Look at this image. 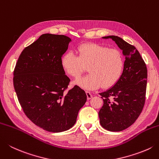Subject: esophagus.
I'll use <instances>...</instances> for the list:
<instances>
[{"label": "esophagus", "mask_w": 159, "mask_h": 159, "mask_svg": "<svg viewBox=\"0 0 159 159\" xmlns=\"http://www.w3.org/2000/svg\"><path fill=\"white\" fill-rule=\"evenodd\" d=\"M86 95H87V98H88V100H89L92 98V94L90 93L89 92H86Z\"/></svg>", "instance_id": "esophagus-1"}]
</instances>
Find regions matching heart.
I'll list each match as a JSON object with an SVG mask.
<instances>
[{
	"instance_id": "heart-1",
	"label": "heart",
	"mask_w": 159,
	"mask_h": 159,
	"mask_svg": "<svg viewBox=\"0 0 159 159\" xmlns=\"http://www.w3.org/2000/svg\"><path fill=\"white\" fill-rule=\"evenodd\" d=\"M79 56L68 52L63 55L61 64L64 70L74 79H79L89 67L88 76L75 81L80 88L96 89L102 85L110 88L123 75L125 58L119 49H110L96 43H86L78 48Z\"/></svg>"
}]
</instances>
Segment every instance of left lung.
I'll return each instance as SVG.
<instances>
[{
	"instance_id": "1",
	"label": "left lung",
	"mask_w": 159,
	"mask_h": 159,
	"mask_svg": "<svg viewBox=\"0 0 159 159\" xmlns=\"http://www.w3.org/2000/svg\"><path fill=\"white\" fill-rule=\"evenodd\" d=\"M102 39H112L125 57L120 80L112 88L100 93L103 105L98 112L103 128L111 132H120L135 122L144 107L147 67L134 46L116 36H104Z\"/></svg>"
}]
</instances>
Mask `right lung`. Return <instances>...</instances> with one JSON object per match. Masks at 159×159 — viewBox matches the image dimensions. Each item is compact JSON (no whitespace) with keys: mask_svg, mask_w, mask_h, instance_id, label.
Returning a JSON list of instances; mask_svg holds the SVG:
<instances>
[{"mask_svg":"<svg viewBox=\"0 0 159 159\" xmlns=\"http://www.w3.org/2000/svg\"><path fill=\"white\" fill-rule=\"evenodd\" d=\"M71 39L44 34L21 52L14 71V87L28 119L50 132H61L75 124L87 101L84 90L75 85L65 92L70 79L61 58Z\"/></svg>","mask_w":159,"mask_h":159,"instance_id":"add662e5","label":"right lung"}]
</instances>
